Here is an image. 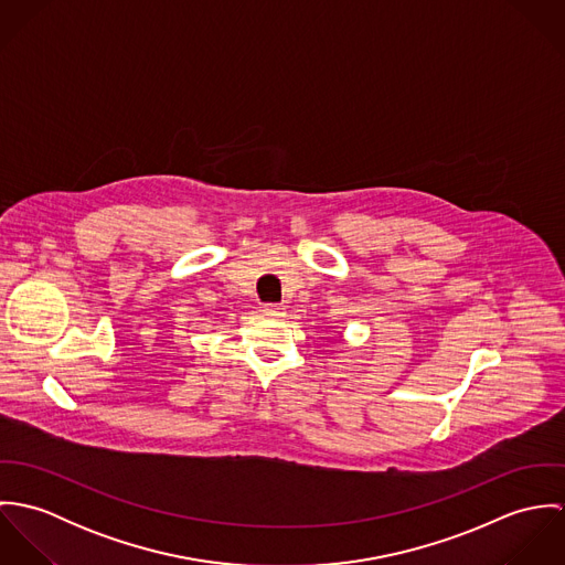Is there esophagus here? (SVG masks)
<instances>
[{
  "label": "esophagus",
  "mask_w": 565,
  "mask_h": 565,
  "mask_svg": "<svg viewBox=\"0 0 565 565\" xmlns=\"http://www.w3.org/2000/svg\"><path fill=\"white\" fill-rule=\"evenodd\" d=\"M263 313H265L267 318H280V316H282V307H280V305H265V307H263Z\"/></svg>",
  "instance_id": "obj_1"
}]
</instances>
